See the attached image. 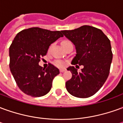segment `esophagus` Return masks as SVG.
<instances>
[{
    "label": "esophagus",
    "mask_w": 123,
    "mask_h": 123,
    "mask_svg": "<svg viewBox=\"0 0 123 123\" xmlns=\"http://www.w3.org/2000/svg\"><path fill=\"white\" fill-rule=\"evenodd\" d=\"M64 71H66V69H64V68H62V69H60V72H63Z\"/></svg>",
    "instance_id": "obj_1"
}]
</instances>
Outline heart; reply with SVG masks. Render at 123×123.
Segmentation results:
<instances>
[{
	"instance_id": "obj_1",
	"label": "heart",
	"mask_w": 123,
	"mask_h": 123,
	"mask_svg": "<svg viewBox=\"0 0 123 123\" xmlns=\"http://www.w3.org/2000/svg\"><path fill=\"white\" fill-rule=\"evenodd\" d=\"M69 43H71V42H70L69 41H64L62 43V45L63 47V46L67 45L69 44ZM55 64H56L57 67H62V66H63V63L61 61H59L55 62Z\"/></svg>"
}]
</instances>
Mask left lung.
<instances>
[{"label": "left lung", "instance_id": "8db88e82", "mask_svg": "<svg viewBox=\"0 0 123 123\" xmlns=\"http://www.w3.org/2000/svg\"><path fill=\"white\" fill-rule=\"evenodd\" d=\"M61 31L76 47L72 64L84 66L80 72L73 66L67 68L72 76L67 81L66 88L75 97H91L102 87L109 74L113 59L110 40L101 30L90 25Z\"/></svg>", "mask_w": 123, "mask_h": 123}]
</instances>
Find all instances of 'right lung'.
Listing matches in <instances>:
<instances>
[{"label": "right lung", "instance_id": "1", "mask_svg": "<svg viewBox=\"0 0 123 123\" xmlns=\"http://www.w3.org/2000/svg\"><path fill=\"white\" fill-rule=\"evenodd\" d=\"M62 31L31 28L21 31L9 48L10 69L20 90L31 97L46 95L59 69L52 64L47 68L39 65L51 43L63 37Z\"/></svg>", "mask_w": 123, "mask_h": 123}]
</instances>
